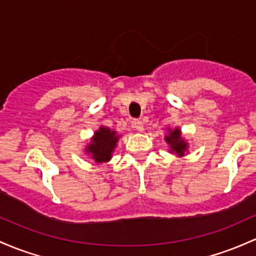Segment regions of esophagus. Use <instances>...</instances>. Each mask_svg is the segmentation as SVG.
<instances>
[{"label":"esophagus","instance_id":"esophagus-1","mask_svg":"<svg viewBox=\"0 0 256 256\" xmlns=\"http://www.w3.org/2000/svg\"><path fill=\"white\" fill-rule=\"evenodd\" d=\"M132 125H134V128H136L137 131H143V122H141V120L134 119V122H132Z\"/></svg>","mask_w":256,"mask_h":256}]
</instances>
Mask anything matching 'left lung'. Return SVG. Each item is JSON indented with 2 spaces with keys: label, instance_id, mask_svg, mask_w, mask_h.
<instances>
[{
  "label": "left lung",
  "instance_id": "left-lung-1",
  "mask_svg": "<svg viewBox=\"0 0 256 256\" xmlns=\"http://www.w3.org/2000/svg\"><path fill=\"white\" fill-rule=\"evenodd\" d=\"M165 138H166V142L169 143L171 148H172V150L171 152H176L178 156H184V152L187 150V144L184 143V140L181 138V136H180L178 128L174 130L172 132H171V134L166 136Z\"/></svg>",
  "mask_w": 256,
  "mask_h": 256
}]
</instances>
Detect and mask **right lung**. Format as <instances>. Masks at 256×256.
I'll return each instance as SVG.
<instances>
[{"label":"right lung","mask_w":256,"mask_h":256,"mask_svg":"<svg viewBox=\"0 0 256 256\" xmlns=\"http://www.w3.org/2000/svg\"><path fill=\"white\" fill-rule=\"evenodd\" d=\"M118 138L119 136H116L115 131L106 128H100V131L94 134L92 143L87 147V152L97 162H108L113 153Z\"/></svg>","instance_id":"1"}]
</instances>
